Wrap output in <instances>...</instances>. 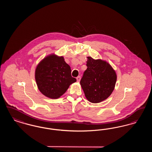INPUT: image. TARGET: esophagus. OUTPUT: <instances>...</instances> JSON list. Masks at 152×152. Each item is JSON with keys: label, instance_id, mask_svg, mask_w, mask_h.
I'll return each instance as SVG.
<instances>
[{"label": "esophagus", "instance_id": "34e87169", "mask_svg": "<svg viewBox=\"0 0 152 152\" xmlns=\"http://www.w3.org/2000/svg\"><path fill=\"white\" fill-rule=\"evenodd\" d=\"M76 79H77V81H78V82H79L80 81V80H81V76H78V77H77V78H76Z\"/></svg>", "mask_w": 152, "mask_h": 152}]
</instances>
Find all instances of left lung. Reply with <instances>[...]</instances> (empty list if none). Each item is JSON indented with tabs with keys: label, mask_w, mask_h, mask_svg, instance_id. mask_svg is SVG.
<instances>
[{
	"label": "left lung",
	"mask_w": 152,
	"mask_h": 152,
	"mask_svg": "<svg viewBox=\"0 0 152 152\" xmlns=\"http://www.w3.org/2000/svg\"><path fill=\"white\" fill-rule=\"evenodd\" d=\"M87 58V69L83 73L80 84L87 100L99 103L107 99L114 90L116 73L107 62L91 57Z\"/></svg>",
	"instance_id": "obj_1"
}]
</instances>
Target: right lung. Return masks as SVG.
<instances>
[{
	"label": "right lung",
	"mask_w": 152,
	"mask_h": 152,
	"mask_svg": "<svg viewBox=\"0 0 152 152\" xmlns=\"http://www.w3.org/2000/svg\"><path fill=\"white\" fill-rule=\"evenodd\" d=\"M35 80L39 91L53 99L60 97L76 81L72 77L71 67L64 58L55 55L47 56L37 65Z\"/></svg>",
	"instance_id": "add662e5"
}]
</instances>
